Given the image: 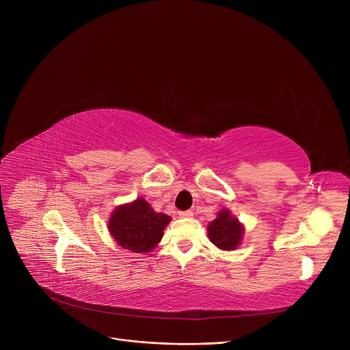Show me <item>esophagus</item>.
<instances>
[{
	"mask_svg": "<svg viewBox=\"0 0 350 350\" xmlns=\"http://www.w3.org/2000/svg\"><path fill=\"white\" fill-rule=\"evenodd\" d=\"M178 215H180V217H183V218H186V217H191V215H193V211H191V210L178 211Z\"/></svg>",
	"mask_w": 350,
	"mask_h": 350,
	"instance_id": "34e87169",
	"label": "esophagus"
}]
</instances>
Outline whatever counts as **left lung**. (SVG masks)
<instances>
[{
  "label": "left lung",
  "instance_id": "left-lung-1",
  "mask_svg": "<svg viewBox=\"0 0 350 350\" xmlns=\"http://www.w3.org/2000/svg\"><path fill=\"white\" fill-rule=\"evenodd\" d=\"M210 241L221 250H234L243 238V227L228 210H223L207 227Z\"/></svg>",
  "mask_w": 350,
  "mask_h": 350
}]
</instances>
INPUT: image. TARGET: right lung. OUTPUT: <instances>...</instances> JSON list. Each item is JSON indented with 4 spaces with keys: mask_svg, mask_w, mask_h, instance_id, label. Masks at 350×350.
I'll return each instance as SVG.
<instances>
[{
    "mask_svg": "<svg viewBox=\"0 0 350 350\" xmlns=\"http://www.w3.org/2000/svg\"><path fill=\"white\" fill-rule=\"evenodd\" d=\"M170 217L156 213L144 198L120 206L110 217L109 231L116 243L133 252H150L161 240Z\"/></svg>",
    "mask_w": 350,
    "mask_h": 350,
    "instance_id": "1",
    "label": "right lung"
}]
</instances>
